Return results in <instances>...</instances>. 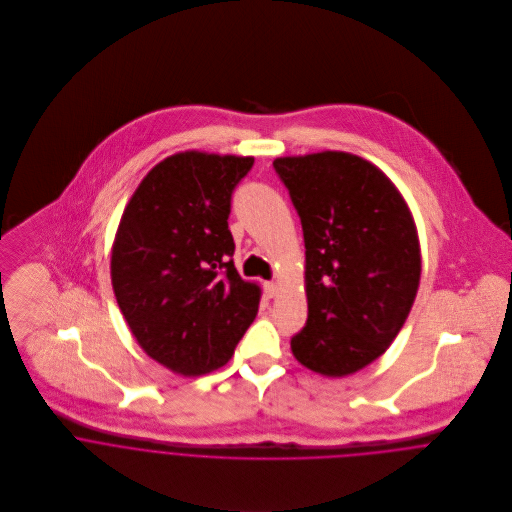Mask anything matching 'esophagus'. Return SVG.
Here are the masks:
<instances>
[{
    "label": "esophagus",
    "mask_w": 512,
    "mask_h": 512,
    "mask_svg": "<svg viewBox=\"0 0 512 512\" xmlns=\"http://www.w3.org/2000/svg\"><path fill=\"white\" fill-rule=\"evenodd\" d=\"M264 290H266V295H268V297H276L280 288H278V284H276V282H266V284H264Z\"/></svg>",
    "instance_id": "34e87169"
}]
</instances>
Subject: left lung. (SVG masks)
<instances>
[{"mask_svg":"<svg viewBox=\"0 0 512 512\" xmlns=\"http://www.w3.org/2000/svg\"><path fill=\"white\" fill-rule=\"evenodd\" d=\"M305 242L307 323L292 339L297 363L331 378L386 353L420 286L412 211L374 163L347 151L276 157Z\"/></svg>","mask_w":512,"mask_h":512,"instance_id":"obj_1","label":"left lung"}]
</instances>
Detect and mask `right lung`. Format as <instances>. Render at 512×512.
Segmentation results:
<instances>
[{
    "label": "right lung",
    "mask_w": 512,
    "mask_h": 512,
    "mask_svg": "<svg viewBox=\"0 0 512 512\" xmlns=\"http://www.w3.org/2000/svg\"><path fill=\"white\" fill-rule=\"evenodd\" d=\"M252 155L187 149L159 161L118 224L110 276L147 357L183 376L226 365L258 313L262 290L230 256V197Z\"/></svg>",
    "instance_id": "add662e5"
}]
</instances>
